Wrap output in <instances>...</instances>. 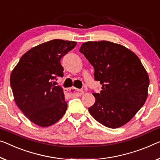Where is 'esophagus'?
I'll list each match as a JSON object with an SVG mask.
<instances>
[{"label": "esophagus", "instance_id": "1", "mask_svg": "<svg viewBox=\"0 0 160 160\" xmlns=\"http://www.w3.org/2000/svg\"><path fill=\"white\" fill-rule=\"evenodd\" d=\"M71 93L74 94L76 96H80V95H82L83 93H84V91H83V90L82 89H78V88H72L70 89Z\"/></svg>", "mask_w": 160, "mask_h": 160}]
</instances>
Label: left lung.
Wrapping results in <instances>:
<instances>
[{
    "label": "left lung",
    "mask_w": 160,
    "mask_h": 160,
    "mask_svg": "<svg viewBox=\"0 0 160 160\" xmlns=\"http://www.w3.org/2000/svg\"><path fill=\"white\" fill-rule=\"evenodd\" d=\"M80 52L94 68V79L102 90L93 92L95 103L88 108L95 120L106 127L126 124L143 106L147 98L149 76L136 54L113 42L83 43Z\"/></svg>",
    "instance_id": "obj_1"
}]
</instances>
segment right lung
Returning <instances> with one entry per match:
<instances>
[{"label": "right lung", "instance_id": "obj_1", "mask_svg": "<svg viewBox=\"0 0 160 160\" xmlns=\"http://www.w3.org/2000/svg\"><path fill=\"white\" fill-rule=\"evenodd\" d=\"M77 42L54 39L31 49L13 69L10 84L18 108L35 124L47 127L65 113L68 103L63 88L53 80L63 77L60 63Z\"/></svg>", "mask_w": 160, "mask_h": 160}]
</instances>
